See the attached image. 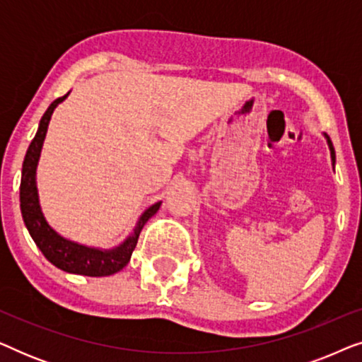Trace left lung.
<instances>
[{
    "instance_id": "obj_1",
    "label": "left lung",
    "mask_w": 362,
    "mask_h": 362,
    "mask_svg": "<svg viewBox=\"0 0 362 362\" xmlns=\"http://www.w3.org/2000/svg\"><path fill=\"white\" fill-rule=\"evenodd\" d=\"M325 138H326V141H328V146H329V153H331V161H333V168H334V163H336V153H334V146H333V143H331V140H329V136L326 135L325 133Z\"/></svg>"
}]
</instances>
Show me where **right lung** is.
Segmentation results:
<instances>
[{"instance_id": "1", "label": "right lung", "mask_w": 362, "mask_h": 362, "mask_svg": "<svg viewBox=\"0 0 362 362\" xmlns=\"http://www.w3.org/2000/svg\"><path fill=\"white\" fill-rule=\"evenodd\" d=\"M66 95L54 100L49 108L44 113L41 122H39V128L36 136L29 145L26 156L23 161V173H21V186H19V201H21V214L23 221L26 224L29 234H31L33 240L36 242L39 250L42 255L56 265L57 269L69 274L86 275V276H107L120 272L128 262L135 250L138 237L143 226L146 224L151 216H155L158 209H160L161 201L148 207L138 219L135 229L120 245L113 247V249H98V247H88L78 242L69 240L61 234H57L51 226L47 224L46 217H44L41 211V204H39V194L36 186V170L39 156H41L42 143L46 138L49 122H51L52 112L59 103L67 98Z\"/></svg>"}]
</instances>
